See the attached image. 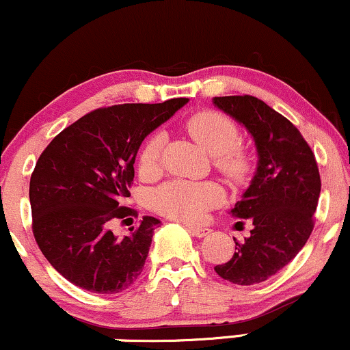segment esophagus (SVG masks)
Segmentation results:
<instances>
[{
	"instance_id": "obj_1",
	"label": "esophagus",
	"mask_w": 350,
	"mask_h": 350,
	"mask_svg": "<svg viewBox=\"0 0 350 350\" xmlns=\"http://www.w3.org/2000/svg\"><path fill=\"white\" fill-rule=\"evenodd\" d=\"M188 231H190L195 237H206L211 234V229L203 228V226H190V228H188Z\"/></svg>"
}]
</instances>
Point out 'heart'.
Instances as JSON below:
<instances>
[{
	"label": "heart",
	"instance_id": "1",
	"mask_svg": "<svg viewBox=\"0 0 350 350\" xmlns=\"http://www.w3.org/2000/svg\"><path fill=\"white\" fill-rule=\"evenodd\" d=\"M185 129L196 142L215 159L219 172L241 182L250 172L249 154L236 144L239 141V129L224 113L215 109L198 111L185 122ZM163 135H152L144 144L139 154V172L142 176H155L162 167ZM224 191L217 183L191 182V180H172L152 193V208L160 215L180 221H200L209 209L223 203Z\"/></svg>",
	"mask_w": 350,
	"mask_h": 350
}]
</instances>
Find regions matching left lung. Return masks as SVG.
Returning <instances> with one entry per match:
<instances>
[{"label":"left lung","mask_w":350,"mask_h":350,"mask_svg":"<svg viewBox=\"0 0 350 350\" xmlns=\"http://www.w3.org/2000/svg\"><path fill=\"white\" fill-rule=\"evenodd\" d=\"M216 108L241 122L254 137L258 163L231 215L252 223L250 236L215 270L236 285L265 282L290 264L314 228L321 193L318 163L303 135L285 116L256 96H216Z\"/></svg>","instance_id":"obj_1"}]
</instances>
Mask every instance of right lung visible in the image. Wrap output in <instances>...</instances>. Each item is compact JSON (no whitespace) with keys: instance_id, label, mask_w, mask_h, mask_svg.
<instances>
[{"instance_id":"1","label":"right lung","mask_w":350,"mask_h":350,"mask_svg":"<svg viewBox=\"0 0 350 350\" xmlns=\"http://www.w3.org/2000/svg\"><path fill=\"white\" fill-rule=\"evenodd\" d=\"M127 103L94 109L65 127L37 160L29 185L32 232L45 258L70 283L93 293H119L141 275L160 221L144 216L124 237L114 221H133L134 162L144 139L187 105Z\"/></svg>"}]
</instances>
